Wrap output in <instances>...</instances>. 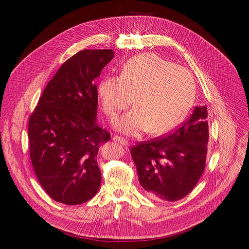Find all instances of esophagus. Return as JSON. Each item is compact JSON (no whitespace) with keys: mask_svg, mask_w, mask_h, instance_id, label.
Returning a JSON list of instances; mask_svg holds the SVG:
<instances>
[{"mask_svg":"<svg viewBox=\"0 0 249 249\" xmlns=\"http://www.w3.org/2000/svg\"><path fill=\"white\" fill-rule=\"evenodd\" d=\"M112 139H113L114 141L118 142V143H120V144H122V145H124V146H127V145H128V141H127L125 138H123V137L114 135V136L112 137Z\"/></svg>","mask_w":249,"mask_h":249,"instance_id":"1","label":"esophagus"}]
</instances>
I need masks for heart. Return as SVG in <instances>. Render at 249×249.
Wrapping results in <instances>:
<instances>
[{"mask_svg":"<svg viewBox=\"0 0 249 249\" xmlns=\"http://www.w3.org/2000/svg\"><path fill=\"white\" fill-rule=\"evenodd\" d=\"M98 95L110 118L125 110L133 99L136 106L114 123L119 131L138 135L149 130L161 135L185 118L195 97V82L185 68L154 53H142L127 60L120 75L102 78Z\"/></svg>","mask_w":249,"mask_h":249,"instance_id":"heart-1","label":"heart"}]
</instances>
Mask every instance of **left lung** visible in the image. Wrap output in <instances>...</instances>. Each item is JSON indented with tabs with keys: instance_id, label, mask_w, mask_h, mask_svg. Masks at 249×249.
I'll list each match as a JSON object with an SVG mask.
<instances>
[{
	"instance_id": "1",
	"label": "left lung",
	"mask_w": 249,
	"mask_h": 249,
	"mask_svg": "<svg viewBox=\"0 0 249 249\" xmlns=\"http://www.w3.org/2000/svg\"><path fill=\"white\" fill-rule=\"evenodd\" d=\"M207 117V106H197L172 134L131 148L139 182L150 198L178 201L197 185L206 164Z\"/></svg>"
}]
</instances>
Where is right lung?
Returning <instances> with one entry per match:
<instances>
[{
    "label": "right lung",
    "mask_w": 249,
    "mask_h": 249,
    "mask_svg": "<svg viewBox=\"0 0 249 249\" xmlns=\"http://www.w3.org/2000/svg\"><path fill=\"white\" fill-rule=\"evenodd\" d=\"M114 57L112 49H85L51 78L30 116V159L39 184L65 205L90 200L101 185L99 148L111 137L97 123L94 84Z\"/></svg>",
    "instance_id": "obj_1"
}]
</instances>
